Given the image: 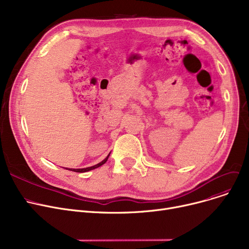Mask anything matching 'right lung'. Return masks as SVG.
I'll return each instance as SVG.
<instances>
[{
  "mask_svg": "<svg viewBox=\"0 0 249 249\" xmlns=\"http://www.w3.org/2000/svg\"><path fill=\"white\" fill-rule=\"evenodd\" d=\"M111 153V152H110ZM110 153L108 154V156L106 159H105L104 160H102L101 162H99L98 164H96V165H93V166H89V167H86V168H71L70 171H72V172H75V173H86V172H89V171H91V169H95V168H97V167H99V166H101V165H103L105 162H106L107 160H108V158H109V155H110Z\"/></svg>",
  "mask_w": 249,
  "mask_h": 249,
  "instance_id": "right-lung-1",
  "label": "right lung"
}]
</instances>
